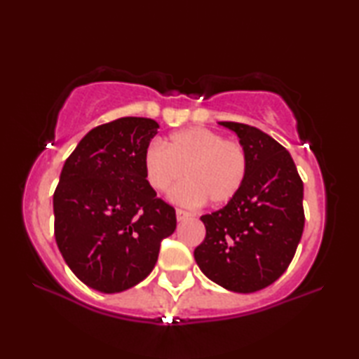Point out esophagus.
<instances>
[{
  "label": "esophagus",
  "instance_id": "obj_1",
  "mask_svg": "<svg viewBox=\"0 0 359 359\" xmlns=\"http://www.w3.org/2000/svg\"><path fill=\"white\" fill-rule=\"evenodd\" d=\"M175 217H177V222H184V220H187V218H190L191 214H190V212H187V210L177 209V210H175Z\"/></svg>",
  "mask_w": 359,
  "mask_h": 359
}]
</instances>
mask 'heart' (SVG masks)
I'll list each match as a JSON object with an SVG mask.
<instances>
[{
    "label": "heart",
    "mask_w": 359,
    "mask_h": 359,
    "mask_svg": "<svg viewBox=\"0 0 359 359\" xmlns=\"http://www.w3.org/2000/svg\"><path fill=\"white\" fill-rule=\"evenodd\" d=\"M144 171L149 185L158 193L171 190L175 203L220 205L233 199L244 185L248 156L244 145L223 139L208 128H185L166 139V147L150 144L144 154Z\"/></svg>",
    "instance_id": "heart-1"
}]
</instances>
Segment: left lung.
I'll use <instances>...</instances> for the list:
<instances>
[{"label":"left lung","mask_w":359,"mask_h":359,"mask_svg":"<svg viewBox=\"0 0 359 359\" xmlns=\"http://www.w3.org/2000/svg\"><path fill=\"white\" fill-rule=\"evenodd\" d=\"M248 156L244 185L223 209L203 215L205 239L194 248L203 274L234 293L274 283L293 259L304 229V185L288 150L255 126L218 121Z\"/></svg>","instance_id":"1"}]
</instances>
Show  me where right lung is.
I'll list each match as a JSON object with an SVG mask.
<instances>
[{"label":"right lung","instance_id":"1","mask_svg":"<svg viewBox=\"0 0 359 359\" xmlns=\"http://www.w3.org/2000/svg\"><path fill=\"white\" fill-rule=\"evenodd\" d=\"M160 125L123 117L96 126L65 161L53 193L55 241L79 280L120 293L154 269L175 210L156 198L144 154Z\"/></svg>","mask_w":359,"mask_h":359}]
</instances>
